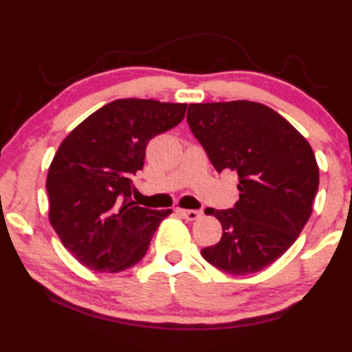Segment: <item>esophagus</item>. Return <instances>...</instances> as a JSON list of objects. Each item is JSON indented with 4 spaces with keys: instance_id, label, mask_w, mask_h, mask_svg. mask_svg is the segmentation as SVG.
I'll list each match as a JSON object with an SVG mask.
<instances>
[{
    "instance_id": "obj_1",
    "label": "esophagus",
    "mask_w": 352,
    "mask_h": 352,
    "mask_svg": "<svg viewBox=\"0 0 352 352\" xmlns=\"http://www.w3.org/2000/svg\"><path fill=\"white\" fill-rule=\"evenodd\" d=\"M180 214L184 219L189 220V222H194V220L201 217V211L197 210H180Z\"/></svg>"
}]
</instances>
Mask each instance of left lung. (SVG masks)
Wrapping results in <instances>:
<instances>
[{
	"label": "left lung",
	"instance_id": "left-lung-1",
	"mask_svg": "<svg viewBox=\"0 0 352 352\" xmlns=\"http://www.w3.org/2000/svg\"><path fill=\"white\" fill-rule=\"evenodd\" d=\"M188 124L217 172H237L241 190L234 208L205 211L223 234L201 256L230 275L261 272L311 217L320 182L312 147L287 119L252 100L189 104Z\"/></svg>",
	"mask_w": 352,
	"mask_h": 352
}]
</instances>
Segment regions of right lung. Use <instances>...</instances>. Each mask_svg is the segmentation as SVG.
<instances>
[{
	"mask_svg": "<svg viewBox=\"0 0 352 352\" xmlns=\"http://www.w3.org/2000/svg\"><path fill=\"white\" fill-rule=\"evenodd\" d=\"M188 104L116 99L62 141L47 170L50 222L87 269L118 273L140 262L172 210L135 204L132 177L153 136L178 126Z\"/></svg>",
	"mask_w": 352,
	"mask_h": 352,
	"instance_id": "1",
	"label": "right lung"
}]
</instances>
